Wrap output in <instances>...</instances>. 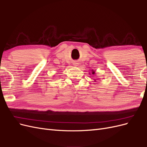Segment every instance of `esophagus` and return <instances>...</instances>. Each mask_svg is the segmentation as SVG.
<instances>
[{
	"label": "esophagus",
	"instance_id": "34e87169",
	"mask_svg": "<svg viewBox=\"0 0 147 147\" xmlns=\"http://www.w3.org/2000/svg\"><path fill=\"white\" fill-rule=\"evenodd\" d=\"M78 64H79V63H77V61H75V62H74V63H73V64H74L75 66H78V65H79Z\"/></svg>",
	"mask_w": 147,
	"mask_h": 147
}]
</instances>
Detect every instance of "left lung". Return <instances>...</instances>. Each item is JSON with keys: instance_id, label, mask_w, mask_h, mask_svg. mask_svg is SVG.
I'll return each mask as SVG.
<instances>
[{"instance_id": "obj_1", "label": "left lung", "mask_w": 147, "mask_h": 147, "mask_svg": "<svg viewBox=\"0 0 147 147\" xmlns=\"http://www.w3.org/2000/svg\"><path fill=\"white\" fill-rule=\"evenodd\" d=\"M91 74H92V75H94V74H95V71H94L93 70H92V71H91ZM90 75H91V74H90ZM94 82H96V80H94Z\"/></svg>"}]
</instances>
